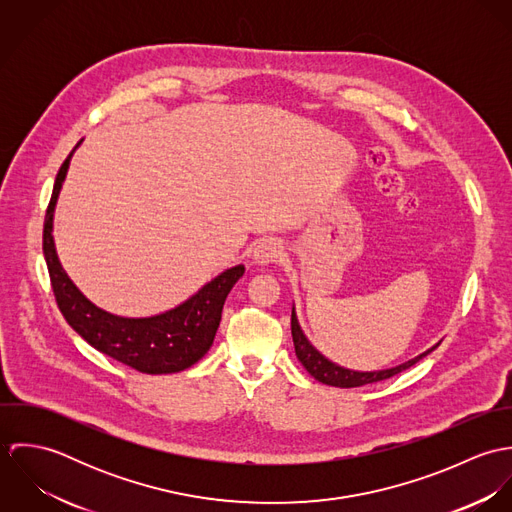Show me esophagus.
Wrapping results in <instances>:
<instances>
[{"label": "esophagus", "instance_id": "esophagus-1", "mask_svg": "<svg viewBox=\"0 0 512 512\" xmlns=\"http://www.w3.org/2000/svg\"><path fill=\"white\" fill-rule=\"evenodd\" d=\"M282 256H284V246L276 238H264L254 248V262L260 266L280 262Z\"/></svg>", "mask_w": 512, "mask_h": 512}]
</instances>
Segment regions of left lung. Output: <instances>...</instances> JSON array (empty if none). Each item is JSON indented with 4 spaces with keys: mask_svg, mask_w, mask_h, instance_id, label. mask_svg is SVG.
Segmentation results:
<instances>
[{
    "mask_svg": "<svg viewBox=\"0 0 512 512\" xmlns=\"http://www.w3.org/2000/svg\"><path fill=\"white\" fill-rule=\"evenodd\" d=\"M292 337L293 347H295V355L299 359V363L305 366V370L319 382L323 384H329V386H339V388H355V386H363V384H372V382H380V380H386L410 366L416 365L420 359H424L428 353H432L434 349H430L428 353L404 363V365L394 366V368H388V370H378V372H355V370H349V368H343V366H337L331 361H327L303 335V331L299 329V323H297V317L292 311Z\"/></svg>",
    "mask_w": 512,
    "mask_h": 512,
    "instance_id": "obj_1",
    "label": "left lung"
}]
</instances>
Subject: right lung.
Listing matches in <instances>:
<instances>
[{
    "label": "right lung",
    "mask_w": 512,
    "mask_h": 512,
    "mask_svg": "<svg viewBox=\"0 0 512 512\" xmlns=\"http://www.w3.org/2000/svg\"><path fill=\"white\" fill-rule=\"evenodd\" d=\"M74 149L57 173L43 226V254L47 260L51 288L63 317L90 347L122 365L136 368L138 372L169 374L195 365L205 357L215 341L224 299L242 278L244 266L240 264L222 272L191 299L155 317L126 319L92 305L76 290L61 268L51 236L55 203Z\"/></svg>",
    "instance_id": "obj_1"
}]
</instances>
